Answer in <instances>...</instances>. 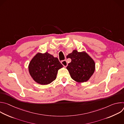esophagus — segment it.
<instances>
[{
    "instance_id": "esophagus-1",
    "label": "esophagus",
    "mask_w": 124,
    "mask_h": 124,
    "mask_svg": "<svg viewBox=\"0 0 124 124\" xmlns=\"http://www.w3.org/2000/svg\"><path fill=\"white\" fill-rule=\"evenodd\" d=\"M61 64H62V65H63L65 67H67V65H68L67 62V61H66V60L62 61H61Z\"/></svg>"
}]
</instances>
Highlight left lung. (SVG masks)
Returning <instances> with one entry per match:
<instances>
[{"instance_id":"8db88e82","label":"left lung","mask_w":124,"mask_h":124,"mask_svg":"<svg viewBox=\"0 0 124 124\" xmlns=\"http://www.w3.org/2000/svg\"><path fill=\"white\" fill-rule=\"evenodd\" d=\"M67 58L72 60L67 69L73 79L81 83L86 82L90 79L95 72V63L86 52H78L74 50L67 56Z\"/></svg>"}]
</instances>
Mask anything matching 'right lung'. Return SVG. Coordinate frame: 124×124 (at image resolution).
<instances>
[{
	"instance_id": "1",
	"label": "right lung",
	"mask_w": 124,
	"mask_h": 124,
	"mask_svg": "<svg viewBox=\"0 0 124 124\" xmlns=\"http://www.w3.org/2000/svg\"><path fill=\"white\" fill-rule=\"evenodd\" d=\"M63 67L57 57L47 52L45 54L39 52L30 61L28 70L35 82L47 85L56 79L58 70Z\"/></svg>"
}]
</instances>
